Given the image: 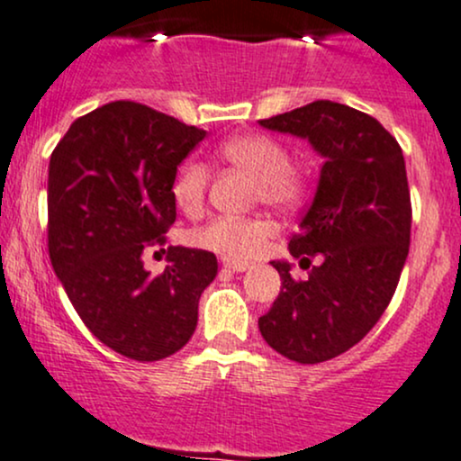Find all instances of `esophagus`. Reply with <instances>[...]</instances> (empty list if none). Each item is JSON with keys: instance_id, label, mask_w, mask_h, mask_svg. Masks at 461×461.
Listing matches in <instances>:
<instances>
[{"instance_id": "obj_1", "label": "esophagus", "mask_w": 461, "mask_h": 461, "mask_svg": "<svg viewBox=\"0 0 461 461\" xmlns=\"http://www.w3.org/2000/svg\"><path fill=\"white\" fill-rule=\"evenodd\" d=\"M222 267L234 273H242L249 269V262H236V260H222Z\"/></svg>"}]
</instances>
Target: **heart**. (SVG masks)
Returning a JSON list of instances; mask_svg holds the SVG:
<instances>
[{
  "label": "heart",
  "mask_w": 461,
  "mask_h": 461,
  "mask_svg": "<svg viewBox=\"0 0 461 461\" xmlns=\"http://www.w3.org/2000/svg\"><path fill=\"white\" fill-rule=\"evenodd\" d=\"M221 157L227 164L245 170L256 179L254 194L265 205L276 210H288L306 196L311 185V173L302 164H288L291 155L280 140L271 135L249 133L222 141ZM210 170L196 159L179 166L173 179V199L184 212L199 210L203 205ZM273 234V225L265 219H236V216H216L203 227L192 231V242L203 249L216 251L227 260H251L265 249Z\"/></svg>",
  "instance_id": "1"
}]
</instances>
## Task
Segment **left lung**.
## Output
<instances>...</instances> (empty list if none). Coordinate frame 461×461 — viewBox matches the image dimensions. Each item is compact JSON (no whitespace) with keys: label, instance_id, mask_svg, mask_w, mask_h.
I'll return each mask as SVG.
<instances>
[{"label":"left lung","instance_id":"left-lung-1","mask_svg":"<svg viewBox=\"0 0 461 461\" xmlns=\"http://www.w3.org/2000/svg\"><path fill=\"white\" fill-rule=\"evenodd\" d=\"M258 124L308 140L323 159L312 203L288 242L308 276L295 280L291 262L271 260L282 291L258 320L282 357L321 363L372 330L401 280L411 236L404 157L378 120L330 100Z\"/></svg>","mask_w":461,"mask_h":461}]
</instances>
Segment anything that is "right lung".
I'll return each instance as SVG.
<instances>
[{
  "mask_svg": "<svg viewBox=\"0 0 461 461\" xmlns=\"http://www.w3.org/2000/svg\"><path fill=\"white\" fill-rule=\"evenodd\" d=\"M203 129L115 100L74 120L50 157L48 247L54 273L91 335L133 361H159L190 341L216 256L168 247L161 276L144 251L176 219L173 179Z\"/></svg>",
  "mask_w": 461,
  "mask_h": 461,
  "instance_id": "obj_1",
  "label": "right lung"
}]
</instances>
